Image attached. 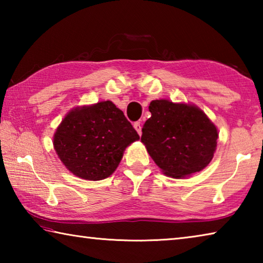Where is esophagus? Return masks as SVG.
Returning a JSON list of instances; mask_svg holds the SVG:
<instances>
[{
    "label": "esophagus",
    "instance_id": "34e87169",
    "mask_svg": "<svg viewBox=\"0 0 263 263\" xmlns=\"http://www.w3.org/2000/svg\"><path fill=\"white\" fill-rule=\"evenodd\" d=\"M133 126H135L136 131L138 132V135L141 136V125H140V122H136L135 124H133Z\"/></svg>",
    "mask_w": 263,
    "mask_h": 263
}]
</instances>
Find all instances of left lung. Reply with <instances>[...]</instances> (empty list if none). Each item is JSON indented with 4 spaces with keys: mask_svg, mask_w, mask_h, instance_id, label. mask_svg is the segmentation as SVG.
Here are the masks:
<instances>
[{
    "mask_svg": "<svg viewBox=\"0 0 263 263\" xmlns=\"http://www.w3.org/2000/svg\"><path fill=\"white\" fill-rule=\"evenodd\" d=\"M142 126L141 141L164 174L181 179L205 168L213 158L218 132L194 105L155 100Z\"/></svg>",
    "mask_w": 263,
    "mask_h": 263,
    "instance_id": "obj_1",
    "label": "left lung"
}]
</instances>
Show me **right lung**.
<instances>
[{
	"mask_svg": "<svg viewBox=\"0 0 263 263\" xmlns=\"http://www.w3.org/2000/svg\"><path fill=\"white\" fill-rule=\"evenodd\" d=\"M138 139L123 111L105 101L70 111L58 127L53 145L74 175L100 181L112 174L126 146Z\"/></svg>",
	"mask_w": 263,
	"mask_h": 263,
	"instance_id": "right-lung-1",
	"label": "right lung"
}]
</instances>
